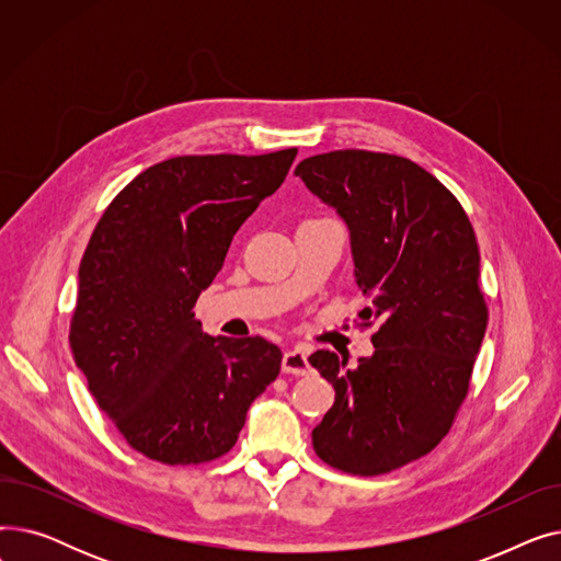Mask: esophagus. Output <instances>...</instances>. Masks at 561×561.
Wrapping results in <instances>:
<instances>
[{
    "instance_id": "esophagus-1",
    "label": "esophagus",
    "mask_w": 561,
    "mask_h": 561,
    "mask_svg": "<svg viewBox=\"0 0 561 561\" xmlns=\"http://www.w3.org/2000/svg\"><path fill=\"white\" fill-rule=\"evenodd\" d=\"M282 370L288 375H307L311 373V364H309V352L305 347H290L284 352L282 357Z\"/></svg>"
}]
</instances>
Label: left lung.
<instances>
[{
    "label": "left lung",
    "instance_id": "left-lung-1",
    "mask_svg": "<svg viewBox=\"0 0 561 561\" xmlns=\"http://www.w3.org/2000/svg\"><path fill=\"white\" fill-rule=\"evenodd\" d=\"M296 176L345 222L370 300L359 316L379 320L375 352L355 368L330 350L309 357L336 391L313 450L343 473H389L448 434L468 393L489 320L476 231L436 176L396 154L328 152Z\"/></svg>",
    "mask_w": 561,
    "mask_h": 561
}]
</instances>
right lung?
Here are the masks:
<instances>
[{
	"instance_id": "1",
	"label": "right lung",
	"mask_w": 561,
	"mask_h": 561,
	"mask_svg": "<svg viewBox=\"0 0 561 561\" xmlns=\"http://www.w3.org/2000/svg\"><path fill=\"white\" fill-rule=\"evenodd\" d=\"M296 154L174 157L140 172L100 218L79 265L70 347L100 409L145 457L186 466L229 453L279 375L275 343L206 334L193 307Z\"/></svg>"
}]
</instances>
